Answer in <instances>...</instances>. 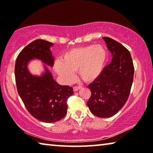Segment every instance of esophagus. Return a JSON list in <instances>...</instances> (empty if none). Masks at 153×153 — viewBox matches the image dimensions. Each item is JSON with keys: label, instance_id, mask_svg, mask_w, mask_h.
<instances>
[{"label": "esophagus", "instance_id": "34e87169", "mask_svg": "<svg viewBox=\"0 0 153 153\" xmlns=\"http://www.w3.org/2000/svg\"><path fill=\"white\" fill-rule=\"evenodd\" d=\"M82 88V86H74V92H76V91H77V90H78L79 89H80Z\"/></svg>", "mask_w": 153, "mask_h": 153}]
</instances>
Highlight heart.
<instances>
[{
    "label": "heart",
    "mask_w": 153,
    "mask_h": 153,
    "mask_svg": "<svg viewBox=\"0 0 153 153\" xmlns=\"http://www.w3.org/2000/svg\"><path fill=\"white\" fill-rule=\"evenodd\" d=\"M107 57V51L102 45L75 48L66 52L61 61L56 62L55 69L67 83L74 79L77 71L83 81L92 82L102 74Z\"/></svg>",
    "instance_id": "heart-1"
}]
</instances>
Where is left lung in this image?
<instances>
[{
    "label": "left lung",
    "mask_w": 153,
    "mask_h": 153,
    "mask_svg": "<svg viewBox=\"0 0 153 153\" xmlns=\"http://www.w3.org/2000/svg\"><path fill=\"white\" fill-rule=\"evenodd\" d=\"M102 38L113 59L100 76L88 86L91 97L87 105L94 115L107 118L117 113L128 100L134 67L130 53L125 46L111 38Z\"/></svg>",
    "instance_id": "left-lung-1"
}]
</instances>
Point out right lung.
<instances>
[{
    "label": "right lung",
    "mask_w": 153,
    "mask_h": 153,
    "mask_svg": "<svg viewBox=\"0 0 153 153\" xmlns=\"http://www.w3.org/2000/svg\"><path fill=\"white\" fill-rule=\"evenodd\" d=\"M53 44L38 39L20 52L15 65V82L18 94L31 115L46 123H54L66 115L67 99L74 94L73 88L61 86L46 68L42 76H32L27 65L31 59H38L53 66L54 59L49 48Z\"/></svg>",
    "instance_id": "obj_1"
}]
</instances>
